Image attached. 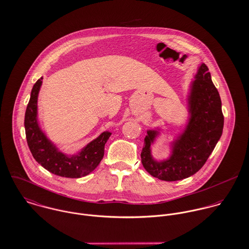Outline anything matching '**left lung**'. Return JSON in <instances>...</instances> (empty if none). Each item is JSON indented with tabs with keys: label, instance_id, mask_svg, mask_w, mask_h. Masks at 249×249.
Returning <instances> with one entry per match:
<instances>
[{
	"label": "left lung",
	"instance_id": "1",
	"mask_svg": "<svg viewBox=\"0 0 249 249\" xmlns=\"http://www.w3.org/2000/svg\"><path fill=\"white\" fill-rule=\"evenodd\" d=\"M195 77L188 98L191 117L184 132L174 142L169 159L157 162L152 158L150 145L158 131L147 130L141 159L143 168L153 178L178 181L195 175L206 163L222 134L224 118L220 97L204 63Z\"/></svg>",
	"mask_w": 249,
	"mask_h": 249
}]
</instances>
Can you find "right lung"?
<instances>
[{
  "label": "right lung",
  "instance_id": "1",
  "mask_svg": "<svg viewBox=\"0 0 249 249\" xmlns=\"http://www.w3.org/2000/svg\"><path fill=\"white\" fill-rule=\"evenodd\" d=\"M42 79V77L39 78L33 87L25 115L26 138L30 150L36 161L53 175L68 178L85 177L101 163L105 154L106 142L111 133L103 132L76 155L67 156L60 152L42 132L37 123V98Z\"/></svg>",
  "mask_w": 249,
  "mask_h": 249
}]
</instances>
